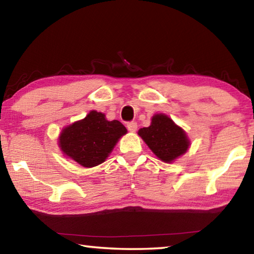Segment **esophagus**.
Returning <instances> with one entry per match:
<instances>
[{
    "label": "esophagus",
    "instance_id": "1",
    "mask_svg": "<svg viewBox=\"0 0 254 254\" xmlns=\"http://www.w3.org/2000/svg\"><path fill=\"white\" fill-rule=\"evenodd\" d=\"M127 130H128V131L133 133V132H135V131H136V128H137V124H136L135 122H130V123H127Z\"/></svg>",
    "mask_w": 254,
    "mask_h": 254
}]
</instances>
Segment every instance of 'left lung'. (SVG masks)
Instances as JSON below:
<instances>
[{
  "label": "left lung",
  "mask_w": 254,
  "mask_h": 254,
  "mask_svg": "<svg viewBox=\"0 0 254 254\" xmlns=\"http://www.w3.org/2000/svg\"><path fill=\"white\" fill-rule=\"evenodd\" d=\"M137 134L156 157L166 163L174 162L176 159L182 157L190 145L184 128L163 113L154 114L151 124L148 127L140 128Z\"/></svg>",
  "instance_id": "obj_1"
}]
</instances>
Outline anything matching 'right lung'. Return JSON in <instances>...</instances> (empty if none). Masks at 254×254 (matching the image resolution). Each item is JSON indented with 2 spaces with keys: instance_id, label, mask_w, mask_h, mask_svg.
<instances>
[{
  "instance_id": "obj_1",
  "label": "right lung",
  "mask_w": 254,
  "mask_h": 254,
  "mask_svg": "<svg viewBox=\"0 0 254 254\" xmlns=\"http://www.w3.org/2000/svg\"><path fill=\"white\" fill-rule=\"evenodd\" d=\"M127 132L118 120L109 121L104 113L93 110L83 120L63 128L58 145L66 158L85 168H93L106 160Z\"/></svg>"
}]
</instances>
